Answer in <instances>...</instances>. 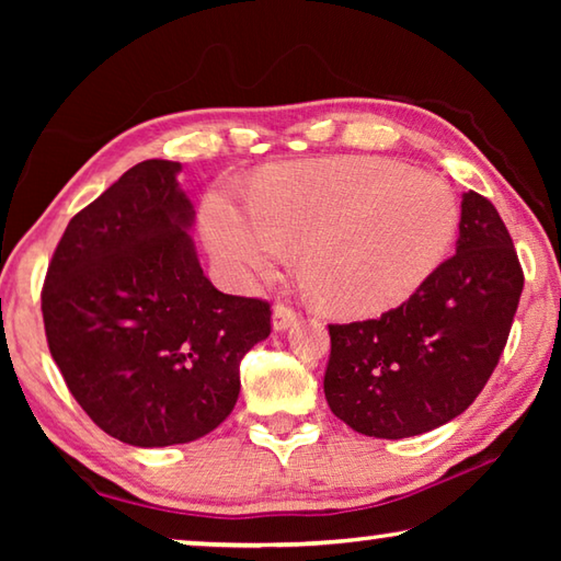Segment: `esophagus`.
I'll list each match as a JSON object with an SVG mask.
<instances>
[{
	"label": "esophagus",
	"instance_id": "1",
	"mask_svg": "<svg viewBox=\"0 0 561 561\" xmlns=\"http://www.w3.org/2000/svg\"><path fill=\"white\" fill-rule=\"evenodd\" d=\"M297 311H294L291 307H287V304H277L274 307V314H272V329L274 331H287L291 327H297Z\"/></svg>",
	"mask_w": 561,
	"mask_h": 561
}]
</instances>
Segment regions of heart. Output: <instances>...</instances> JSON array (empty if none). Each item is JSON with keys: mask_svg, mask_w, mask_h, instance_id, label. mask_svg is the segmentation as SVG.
Masks as SVG:
<instances>
[{"mask_svg": "<svg viewBox=\"0 0 561 561\" xmlns=\"http://www.w3.org/2000/svg\"><path fill=\"white\" fill-rule=\"evenodd\" d=\"M458 220L440 178L388 158H336L274 170L252 193V210L213 195L203 232L240 279L270 277L291 244H307L301 270L319 301L339 317H376L440 267Z\"/></svg>", "mask_w": 561, "mask_h": 561, "instance_id": "obj_1", "label": "heart"}]
</instances>
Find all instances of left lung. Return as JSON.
Returning a JSON list of instances; mask_svg holds the SVG:
<instances>
[{
  "mask_svg": "<svg viewBox=\"0 0 561 561\" xmlns=\"http://www.w3.org/2000/svg\"><path fill=\"white\" fill-rule=\"evenodd\" d=\"M525 287L515 244L488 197L462 193L455 254L378 319L331 324V413L401 440L458 417L495 371Z\"/></svg>",
  "mask_w": 561,
  "mask_h": 561,
  "instance_id": "8db88e82",
  "label": "left lung"
}]
</instances>
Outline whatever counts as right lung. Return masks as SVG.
<instances>
[{
  "label": "right lung",
  "instance_id": "obj_1",
  "mask_svg": "<svg viewBox=\"0 0 561 561\" xmlns=\"http://www.w3.org/2000/svg\"><path fill=\"white\" fill-rule=\"evenodd\" d=\"M173 160H144L73 217L42 291L49 351L101 431L136 448L197 440L232 413L270 304L222 294L190 237Z\"/></svg>",
  "mask_w": 561,
  "mask_h": 561
}]
</instances>
